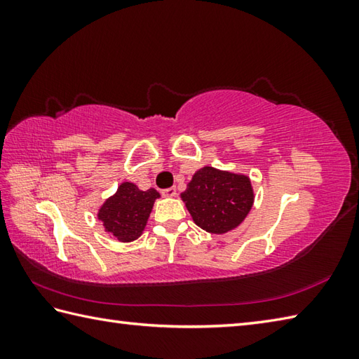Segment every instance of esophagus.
Returning <instances> with one entry per match:
<instances>
[{
    "label": "esophagus",
    "mask_w": 359,
    "mask_h": 359,
    "mask_svg": "<svg viewBox=\"0 0 359 359\" xmlns=\"http://www.w3.org/2000/svg\"><path fill=\"white\" fill-rule=\"evenodd\" d=\"M162 194H163L165 197H174V196L177 194V193H175V188L172 187V188H166V189H163Z\"/></svg>",
    "instance_id": "esophagus-1"
}]
</instances>
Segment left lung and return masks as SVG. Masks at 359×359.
Masks as SVG:
<instances>
[{
  "mask_svg": "<svg viewBox=\"0 0 359 359\" xmlns=\"http://www.w3.org/2000/svg\"><path fill=\"white\" fill-rule=\"evenodd\" d=\"M194 224L211 234L238 228L253 207L255 191L245 174L203 166L180 194Z\"/></svg>",
  "mask_w": 359,
  "mask_h": 359,
  "instance_id": "1",
  "label": "left lung"
}]
</instances>
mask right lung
<instances>
[{
	"instance_id": "right-lung-1",
	"label": "right lung",
	"mask_w": 359,
	"mask_h": 359,
	"mask_svg": "<svg viewBox=\"0 0 359 359\" xmlns=\"http://www.w3.org/2000/svg\"><path fill=\"white\" fill-rule=\"evenodd\" d=\"M158 197L154 188L142 191L131 182H123L98 208L97 217L112 238L120 242H133L142 236Z\"/></svg>"
}]
</instances>
